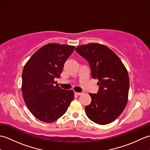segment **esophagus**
<instances>
[{
    "mask_svg": "<svg viewBox=\"0 0 150 150\" xmlns=\"http://www.w3.org/2000/svg\"><path fill=\"white\" fill-rule=\"evenodd\" d=\"M75 93L77 95H81L82 94V93H80V92H75Z\"/></svg>",
    "mask_w": 150,
    "mask_h": 150,
    "instance_id": "1",
    "label": "esophagus"
}]
</instances>
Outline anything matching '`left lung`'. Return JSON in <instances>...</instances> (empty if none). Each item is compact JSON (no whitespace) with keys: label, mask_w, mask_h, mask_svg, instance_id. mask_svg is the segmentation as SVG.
I'll list each match as a JSON object with an SVG mask.
<instances>
[{"label":"left lung","mask_w":150,"mask_h":150,"mask_svg":"<svg viewBox=\"0 0 150 150\" xmlns=\"http://www.w3.org/2000/svg\"><path fill=\"white\" fill-rule=\"evenodd\" d=\"M90 64L91 77L98 81L97 93H89L91 103L85 107L91 120L100 125L115 120L122 113L128 98L129 80L121 60L109 47L98 43L75 49Z\"/></svg>","instance_id":"1"}]
</instances>
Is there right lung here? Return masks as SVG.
Masks as SVG:
<instances>
[{"label": "right lung", "mask_w": 150, "mask_h": 150, "mask_svg": "<svg viewBox=\"0 0 150 150\" xmlns=\"http://www.w3.org/2000/svg\"><path fill=\"white\" fill-rule=\"evenodd\" d=\"M75 46L47 44L38 50L25 64L22 75V91L28 110L37 119L53 122L62 117L74 99L72 90L59 86L64 65Z\"/></svg>", "instance_id": "1"}]
</instances>
